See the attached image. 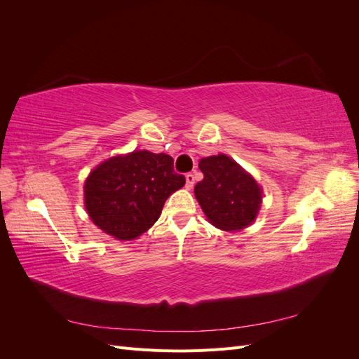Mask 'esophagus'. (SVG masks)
<instances>
[{"mask_svg":"<svg viewBox=\"0 0 359 359\" xmlns=\"http://www.w3.org/2000/svg\"><path fill=\"white\" fill-rule=\"evenodd\" d=\"M194 186V175L193 173H187L186 175V187L190 190Z\"/></svg>","mask_w":359,"mask_h":359,"instance_id":"esophagus-1","label":"esophagus"}]
</instances>
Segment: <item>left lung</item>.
<instances>
[{
  "mask_svg": "<svg viewBox=\"0 0 359 359\" xmlns=\"http://www.w3.org/2000/svg\"><path fill=\"white\" fill-rule=\"evenodd\" d=\"M203 180L194 187V196L208 220L223 231H241L255 222L262 202L257 182L224 154L199 161Z\"/></svg>",
  "mask_w": 359,
  "mask_h": 359,
  "instance_id": "8db88e82",
  "label": "left lung"
}]
</instances>
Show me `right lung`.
I'll return each mask as SVG.
<instances>
[{
	"instance_id": "obj_1",
	"label": "right lung",
	"mask_w": 359,
	"mask_h": 359,
	"mask_svg": "<svg viewBox=\"0 0 359 359\" xmlns=\"http://www.w3.org/2000/svg\"><path fill=\"white\" fill-rule=\"evenodd\" d=\"M184 184L170 156L133 151L103 161L90 173L85 206L103 232L121 241L135 240L158 220L166 199Z\"/></svg>"
}]
</instances>
